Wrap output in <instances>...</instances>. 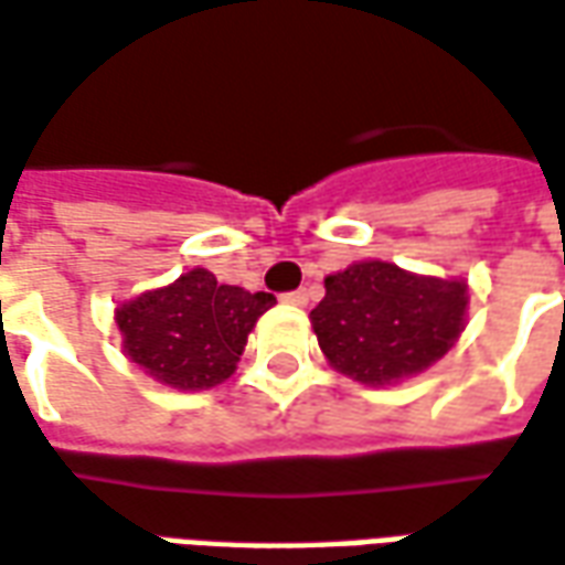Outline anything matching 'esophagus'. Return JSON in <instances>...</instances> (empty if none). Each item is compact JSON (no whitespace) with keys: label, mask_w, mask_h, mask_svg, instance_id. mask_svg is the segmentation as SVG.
I'll return each mask as SVG.
<instances>
[{"label":"esophagus","mask_w":565,"mask_h":565,"mask_svg":"<svg viewBox=\"0 0 565 565\" xmlns=\"http://www.w3.org/2000/svg\"><path fill=\"white\" fill-rule=\"evenodd\" d=\"M284 302H290V306H309V294L306 290H294V294H284Z\"/></svg>","instance_id":"1"}]
</instances>
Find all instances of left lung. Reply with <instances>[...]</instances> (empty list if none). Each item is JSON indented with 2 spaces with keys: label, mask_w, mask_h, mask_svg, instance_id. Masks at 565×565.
Instances as JSON below:
<instances>
[{
  "label": "left lung",
  "mask_w": 565,
  "mask_h": 565,
  "mask_svg": "<svg viewBox=\"0 0 565 565\" xmlns=\"http://www.w3.org/2000/svg\"><path fill=\"white\" fill-rule=\"evenodd\" d=\"M311 309L323 358L361 385H394L440 361L465 330L468 284L364 259L323 278Z\"/></svg>",
  "instance_id": "left-lung-1"
}]
</instances>
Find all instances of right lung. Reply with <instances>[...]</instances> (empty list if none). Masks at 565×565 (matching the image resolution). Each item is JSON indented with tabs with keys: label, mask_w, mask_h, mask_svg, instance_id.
Segmentation results:
<instances>
[{
	"label": "right lung",
	"mask_w": 565,
	"mask_h": 565,
	"mask_svg": "<svg viewBox=\"0 0 565 565\" xmlns=\"http://www.w3.org/2000/svg\"><path fill=\"white\" fill-rule=\"evenodd\" d=\"M271 306V294L216 284L207 269H192L118 306L116 323L125 354L143 373L180 392H201L235 373L250 330Z\"/></svg>",
	"instance_id": "right-lung-1"
}]
</instances>
